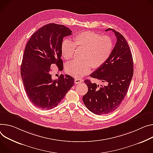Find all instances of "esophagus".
<instances>
[{
    "instance_id": "obj_1",
    "label": "esophagus",
    "mask_w": 153,
    "mask_h": 153,
    "mask_svg": "<svg viewBox=\"0 0 153 153\" xmlns=\"http://www.w3.org/2000/svg\"><path fill=\"white\" fill-rule=\"evenodd\" d=\"M83 82H84V80H83L82 79H77V78H76L74 80V82H75L76 84H81V83H82Z\"/></svg>"
}]
</instances>
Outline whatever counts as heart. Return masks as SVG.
I'll return each mask as SVG.
<instances>
[{"label":"heart","instance_id":"b5f03b06","mask_svg":"<svg viewBox=\"0 0 153 153\" xmlns=\"http://www.w3.org/2000/svg\"><path fill=\"white\" fill-rule=\"evenodd\" d=\"M73 42L68 39L63 41L62 54L67 60L73 57L76 49H84L82 62L73 61L67 64L66 71L76 78L88 74L93 66L98 68L105 63L114 48L113 41L108 36H102L91 31H85L76 35Z\"/></svg>","mask_w":153,"mask_h":153}]
</instances>
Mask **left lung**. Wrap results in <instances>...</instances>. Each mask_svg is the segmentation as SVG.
<instances>
[{"label": "left lung", "mask_w": 153, "mask_h": 153, "mask_svg": "<svg viewBox=\"0 0 153 153\" xmlns=\"http://www.w3.org/2000/svg\"><path fill=\"white\" fill-rule=\"evenodd\" d=\"M117 43L108 60L90 74L93 78L105 83L97 85L85 80L88 92L82 100L87 108L94 114L104 115L117 109L126 95L134 73L133 59L131 49L124 36L114 29Z\"/></svg>", "instance_id": "obj_1"}]
</instances>
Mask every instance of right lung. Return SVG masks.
I'll use <instances>...</instances> for the list:
<instances>
[{
    "label": "right lung",
    "mask_w": 153,
    "mask_h": 153,
    "mask_svg": "<svg viewBox=\"0 0 153 153\" xmlns=\"http://www.w3.org/2000/svg\"><path fill=\"white\" fill-rule=\"evenodd\" d=\"M72 31L63 25L51 23L41 27L27 42L21 66V75L26 93L36 107L49 110L56 107L74 84L67 74L53 80L51 68H63L61 46L65 36Z\"/></svg>",
    "instance_id": "1"
}]
</instances>
